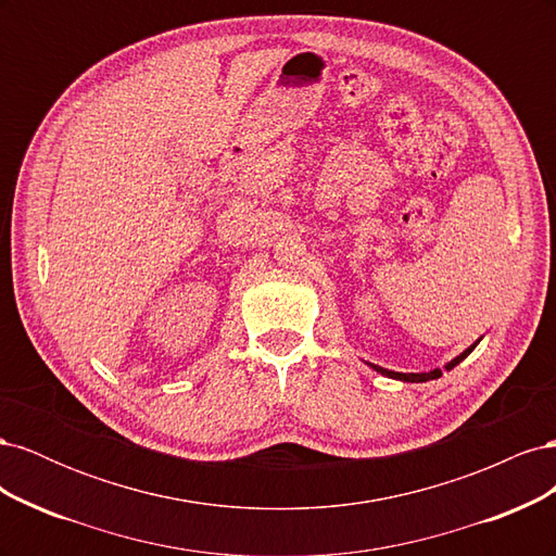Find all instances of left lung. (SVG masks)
<instances>
[{
  "mask_svg": "<svg viewBox=\"0 0 556 556\" xmlns=\"http://www.w3.org/2000/svg\"><path fill=\"white\" fill-rule=\"evenodd\" d=\"M480 341H476L473 345L470 348H466L459 357H454L450 364H445V371H450V368H454L457 366L459 362H464L470 352L476 350V345H478ZM378 374H382V376H387V378H394V380H403V382H427V380H435V378H441L443 376V371L441 368H433V371H429V374H396V371H387V368H382V366H376V364H371Z\"/></svg>",
  "mask_w": 556,
  "mask_h": 556,
  "instance_id": "left-lung-1",
  "label": "left lung"
}]
</instances>
